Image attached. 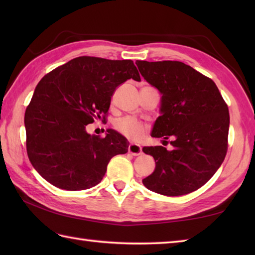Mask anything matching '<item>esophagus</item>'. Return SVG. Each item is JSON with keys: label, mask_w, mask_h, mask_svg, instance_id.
Listing matches in <instances>:
<instances>
[{"label": "esophagus", "mask_w": 255, "mask_h": 255, "mask_svg": "<svg viewBox=\"0 0 255 255\" xmlns=\"http://www.w3.org/2000/svg\"><path fill=\"white\" fill-rule=\"evenodd\" d=\"M128 152L131 153L132 155H139L142 153V149L137 143H130L128 147Z\"/></svg>", "instance_id": "34e87169"}]
</instances>
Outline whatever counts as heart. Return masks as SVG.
Masks as SVG:
<instances>
[{
	"instance_id": "heart-1",
	"label": "heart",
	"mask_w": 255,
	"mask_h": 255,
	"mask_svg": "<svg viewBox=\"0 0 255 255\" xmlns=\"http://www.w3.org/2000/svg\"><path fill=\"white\" fill-rule=\"evenodd\" d=\"M115 128L123 136L130 140H139L143 136L145 127L141 123L131 117H125L115 123Z\"/></svg>"
}]
</instances>
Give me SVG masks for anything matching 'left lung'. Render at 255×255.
<instances>
[{
    "label": "left lung",
    "instance_id": "left-lung-1",
    "mask_svg": "<svg viewBox=\"0 0 255 255\" xmlns=\"http://www.w3.org/2000/svg\"><path fill=\"white\" fill-rule=\"evenodd\" d=\"M136 64L144 80L162 94L161 116L151 136L171 137L173 145L171 151L162 145L142 149L155 161L154 172L143 178V185L165 196L196 191L225 160L228 106L214 81L185 63L137 60Z\"/></svg>",
    "mask_w": 255,
    "mask_h": 255
}]
</instances>
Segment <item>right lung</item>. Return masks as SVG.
<instances>
[{"mask_svg": "<svg viewBox=\"0 0 255 255\" xmlns=\"http://www.w3.org/2000/svg\"><path fill=\"white\" fill-rule=\"evenodd\" d=\"M129 79L140 81L132 60L83 56L39 81L25 112L26 149L47 182L67 191L91 188L102 181L114 155L127 152L121 133L107 129L101 138L85 127L106 121L112 95Z\"/></svg>", "mask_w": 255, "mask_h": 255, "instance_id": "right-lung-1", "label": "right lung"}]
</instances>
